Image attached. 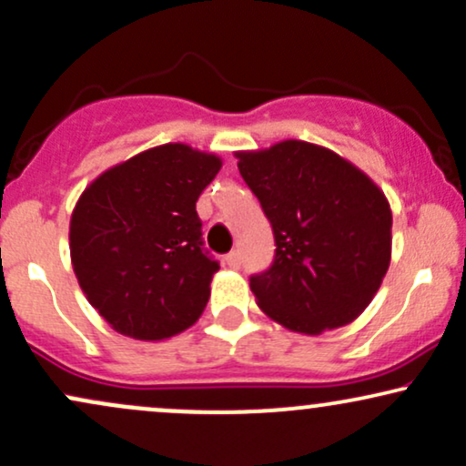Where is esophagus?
<instances>
[{
  "instance_id": "obj_1",
  "label": "esophagus",
  "mask_w": 466,
  "mask_h": 466,
  "mask_svg": "<svg viewBox=\"0 0 466 466\" xmlns=\"http://www.w3.org/2000/svg\"><path fill=\"white\" fill-rule=\"evenodd\" d=\"M226 263L232 267V269H238V267H240V251L238 249L229 251V254L226 256Z\"/></svg>"
}]
</instances>
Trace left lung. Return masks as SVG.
Here are the masks:
<instances>
[{
	"label": "left lung",
	"instance_id": "obj_1",
	"mask_svg": "<svg viewBox=\"0 0 466 466\" xmlns=\"http://www.w3.org/2000/svg\"><path fill=\"white\" fill-rule=\"evenodd\" d=\"M238 170L274 229L276 256L249 278L278 324L319 335L360 318L392 256V210L349 159L302 140L240 151Z\"/></svg>",
	"mask_w": 466,
	"mask_h": 466
}]
</instances>
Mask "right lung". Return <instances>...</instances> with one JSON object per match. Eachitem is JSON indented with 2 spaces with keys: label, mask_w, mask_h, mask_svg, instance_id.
Returning a JSON list of instances; mask_svg holds the SVG:
<instances>
[{
  "label": "right lung",
  "mask_w": 466,
  "mask_h": 466,
  "mask_svg": "<svg viewBox=\"0 0 466 466\" xmlns=\"http://www.w3.org/2000/svg\"><path fill=\"white\" fill-rule=\"evenodd\" d=\"M221 159L162 144L105 170L69 221V256L87 300L111 329L142 341L199 319L218 263L203 249L197 199Z\"/></svg>",
  "instance_id": "obj_1"
}]
</instances>
